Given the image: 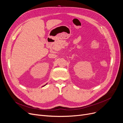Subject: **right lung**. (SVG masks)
I'll use <instances>...</instances> for the list:
<instances>
[{
    "instance_id": "right-lung-1",
    "label": "right lung",
    "mask_w": 123,
    "mask_h": 123,
    "mask_svg": "<svg viewBox=\"0 0 123 123\" xmlns=\"http://www.w3.org/2000/svg\"><path fill=\"white\" fill-rule=\"evenodd\" d=\"M45 85H46V84H45V85H44V86H45Z\"/></svg>"
}]
</instances>
